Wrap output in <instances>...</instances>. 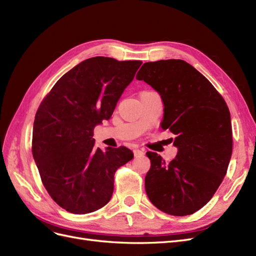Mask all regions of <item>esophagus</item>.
I'll list each match as a JSON object with an SVG mask.
<instances>
[{"mask_svg": "<svg viewBox=\"0 0 256 256\" xmlns=\"http://www.w3.org/2000/svg\"><path fill=\"white\" fill-rule=\"evenodd\" d=\"M134 157H140V156H142V154H144L143 150H138V148H136V150H134Z\"/></svg>", "mask_w": 256, "mask_h": 256, "instance_id": "esophagus-1", "label": "esophagus"}]
</instances>
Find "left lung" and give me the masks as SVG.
<instances>
[{
    "mask_svg": "<svg viewBox=\"0 0 256 256\" xmlns=\"http://www.w3.org/2000/svg\"><path fill=\"white\" fill-rule=\"evenodd\" d=\"M136 79L160 95V125L176 136L177 147L170 164L157 152L146 154V194L161 212L191 214L210 200L226 174L233 148L228 108L214 85L182 60L148 62Z\"/></svg>",
    "mask_w": 256,
    "mask_h": 256,
    "instance_id": "obj_1",
    "label": "left lung"
}]
</instances>
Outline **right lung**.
Returning <instances> with one entry per match:
<instances>
[{
  "instance_id": "1",
  "label": "right lung",
  "mask_w": 256,
  "mask_h": 256,
  "mask_svg": "<svg viewBox=\"0 0 256 256\" xmlns=\"http://www.w3.org/2000/svg\"><path fill=\"white\" fill-rule=\"evenodd\" d=\"M141 60L96 56L56 83L38 108L32 152L44 188L76 214L98 210L112 198L114 174L134 158L125 146L95 147L92 131L109 120Z\"/></svg>"
}]
</instances>
